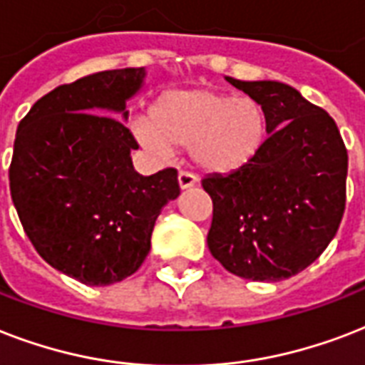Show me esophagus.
Instances as JSON below:
<instances>
[{
	"mask_svg": "<svg viewBox=\"0 0 365 365\" xmlns=\"http://www.w3.org/2000/svg\"><path fill=\"white\" fill-rule=\"evenodd\" d=\"M197 185V179L194 177L192 173H188V171H180L179 173V186L180 190H188V188H192V186Z\"/></svg>",
	"mask_w": 365,
	"mask_h": 365,
	"instance_id": "1",
	"label": "esophagus"
}]
</instances>
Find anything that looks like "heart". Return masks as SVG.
I'll list each match as a JSON object with an SVG mask.
<instances>
[{"label":"heart","mask_w":365,"mask_h":365,"mask_svg":"<svg viewBox=\"0 0 365 365\" xmlns=\"http://www.w3.org/2000/svg\"><path fill=\"white\" fill-rule=\"evenodd\" d=\"M133 133L158 154L188 146L196 168L228 175L247 168L261 154L267 115L251 98L213 89H175L158 98L150 118L135 120Z\"/></svg>","instance_id":"heart-1"}]
</instances>
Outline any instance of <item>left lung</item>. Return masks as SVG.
I'll return each instance as SVG.
<instances>
[{
    "label": "left lung",
    "mask_w": 365,
    "mask_h": 365,
    "mask_svg": "<svg viewBox=\"0 0 365 365\" xmlns=\"http://www.w3.org/2000/svg\"><path fill=\"white\" fill-rule=\"evenodd\" d=\"M267 115V140L247 168L207 175L211 255L228 272L279 282L312 264L344 213L349 156L335 121L291 86L225 78Z\"/></svg>",
    "instance_id": "left-lung-1"
}]
</instances>
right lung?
<instances>
[{"label": "right lung", "mask_w": 365, "mask_h": 365, "mask_svg": "<svg viewBox=\"0 0 365 365\" xmlns=\"http://www.w3.org/2000/svg\"><path fill=\"white\" fill-rule=\"evenodd\" d=\"M146 70L121 68L61 86L34 104L16 129L11 197L43 261L86 285L125 279L150 251L158 215L180 194L175 169L144 177L127 101Z\"/></svg>", "instance_id": "obj_1"}]
</instances>
